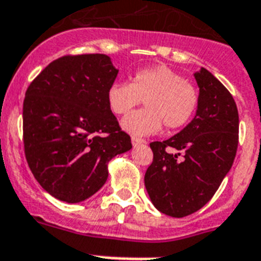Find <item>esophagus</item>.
<instances>
[{"label":"esophagus","instance_id":"1","mask_svg":"<svg viewBox=\"0 0 261 261\" xmlns=\"http://www.w3.org/2000/svg\"><path fill=\"white\" fill-rule=\"evenodd\" d=\"M142 144H145V140L137 139V137H132V145L133 146H139V145H142Z\"/></svg>","mask_w":261,"mask_h":261}]
</instances>
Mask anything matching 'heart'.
<instances>
[{"label":"heart","mask_w":261,"mask_h":261,"mask_svg":"<svg viewBox=\"0 0 261 261\" xmlns=\"http://www.w3.org/2000/svg\"><path fill=\"white\" fill-rule=\"evenodd\" d=\"M116 115H125L144 100L145 108L125 116L121 126L132 136H152L162 128H182L197 112L199 93L182 75L166 66L150 67L133 75L132 83L113 82L107 92Z\"/></svg>","instance_id":"obj_1"}]
</instances>
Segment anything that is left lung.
Returning a JSON list of instances; mask_svg holds the SVG:
<instances>
[{"instance_id": "1", "label": "left lung", "mask_w": 261, "mask_h": 261, "mask_svg": "<svg viewBox=\"0 0 261 261\" xmlns=\"http://www.w3.org/2000/svg\"><path fill=\"white\" fill-rule=\"evenodd\" d=\"M199 104L181 132L150 144L153 162L145 173V188L158 211L188 217L213 198L235 160L239 115L232 95L200 67L194 72Z\"/></svg>"}]
</instances>
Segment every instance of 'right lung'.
Wrapping results in <instances>:
<instances>
[{"label": "right lung", "mask_w": 261, "mask_h": 261, "mask_svg": "<svg viewBox=\"0 0 261 261\" xmlns=\"http://www.w3.org/2000/svg\"><path fill=\"white\" fill-rule=\"evenodd\" d=\"M119 70L104 54L51 62L23 101L24 154L48 194L79 203L103 188L108 164L132 149L107 100Z\"/></svg>", "instance_id": "right-lung-1"}]
</instances>
